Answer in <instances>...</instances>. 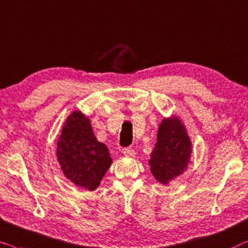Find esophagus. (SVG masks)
<instances>
[{
    "label": "esophagus",
    "instance_id": "34e87169",
    "mask_svg": "<svg viewBox=\"0 0 248 248\" xmlns=\"http://www.w3.org/2000/svg\"><path fill=\"white\" fill-rule=\"evenodd\" d=\"M122 153H124V156H135V151L133 150V148H130V147L124 148Z\"/></svg>",
    "mask_w": 248,
    "mask_h": 248
}]
</instances>
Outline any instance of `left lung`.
<instances>
[{"label": "left lung", "instance_id": "1", "mask_svg": "<svg viewBox=\"0 0 248 248\" xmlns=\"http://www.w3.org/2000/svg\"><path fill=\"white\" fill-rule=\"evenodd\" d=\"M191 153V140L180 119L163 118L157 129V140L148 160L155 179L168 185L183 174L189 164Z\"/></svg>", "mask_w": 248, "mask_h": 248}]
</instances>
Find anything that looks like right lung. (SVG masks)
<instances>
[{"label": "right lung", "mask_w": 248, "mask_h": 248, "mask_svg": "<svg viewBox=\"0 0 248 248\" xmlns=\"http://www.w3.org/2000/svg\"><path fill=\"white\" fill-rule=\"evenodd\" d=\"M57 157L67 179L95 190L112 164L107 145L96 140L91 120L74 111L64 121L57 144Z\"/></svg>", "instance_id": "add662e5"}]
</instances>
